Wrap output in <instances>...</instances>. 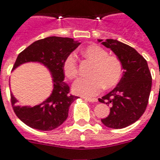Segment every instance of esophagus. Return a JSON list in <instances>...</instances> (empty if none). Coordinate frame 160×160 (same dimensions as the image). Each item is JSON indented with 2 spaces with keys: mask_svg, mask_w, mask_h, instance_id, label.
Masks as SVG:
<instances>
[{
  "mask_svg": "<svg viewBox=\"0 0 160 160\" xmlns=\"http://www.w3.org/2000/svg\"><path fill=\"white\" fill-rule=\"evenodd\" d=\"M85 100L89 102H97L98 99L97 98H85Z\"/></svg>",
  "mask_w": 160,
  "mask_h": 160,
  "instance_id": "obj_1",
  "label": "esophagus"
}]
</instances>
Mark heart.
<instances>
[{
	"instance_id": "obj_1",
	"label": "heart",
	"mask_w": 160,
	"mask_h": 160,
	"mask_svg": "<svg viewBox=\"0 0 160 160\" xmlns=\"http://www.w3.org/2000/svg\"><path fill=\"white\" fill-rule=\"evenodd\" d=\"M83 55L94 62L90 72L91 77L78 79L72 86L77 95L92 98L104 88L110 89L120 82L123 75L122 62L118 57L108 55L105 48L98 44H91L82 50ZM62 71L68 78H76L78 74L76 57L73 53L68 55L62 62Z\"/></svg>"
}]
</instances>
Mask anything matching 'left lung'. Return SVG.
Returning a JSON list of instances; mask_svg holds the SVG:
<instances>
[{"mask_svg":"<svg viewBox=\"0 0 160 160\" xmlns=\"http://www.w3.org/2000/svg\"><path fill=\"white\" fill-rule=\"evenodd\" d=\"M98 42L116 54L122 62L123 76L117 86L98 101L110 106L109 116L102 119L105 126L122 129L138 121L146 109L152 77L147 61L135 48L116 39Z\"/></svg>","mask_w":160,"mask_h":160,"instance_id":"1","label":"left lung"}]
</instances>
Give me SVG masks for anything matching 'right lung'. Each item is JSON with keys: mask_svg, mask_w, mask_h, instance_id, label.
<instances>
[{"mask_svg": "<svg viewBox=\"0 0 160 160\" xmlns=\"http://www.w3.org/2000/svg\"><path fill=\"white\" fill-rule=\"evenodd\" d=\"M80 44L70 38L51 36L34 42L18 55L13 70L20 65L36 62L45 66L53 78V91L46 100L34 107H20L11 93V104L15 115L25 125L39 131H52L62 125L68 116L70 105L78 97L69 94L64 82L62 62Z\"/></svg>", "mask_w": 160, "mask_h": 160, "instance_id": "add662e5", "label": "right lung"}]
</instances>
